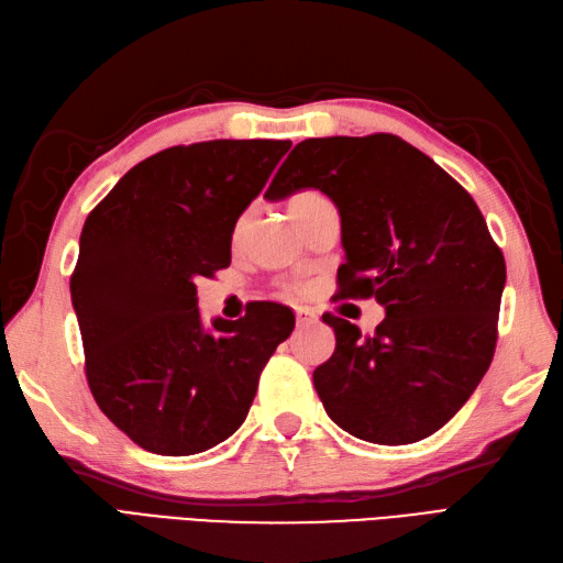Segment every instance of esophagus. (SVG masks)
<instances>
[{
	"label": "esophagus",
	"instance_id": "34e87169",
	"mask_svg": "<svg viewBox=\"0 0 563 563\" xmlns=\"http://www.w3.org/2000/svg\"><path fill=\"white\" fill-rule=\"evenodd\" d=\"M296 322H298V327H310V324L318 322V314H314L308 308H298L296 310Z\"/></svg>",
	"mask_w": 563,
	"mask_h": 563
}]
</instances>
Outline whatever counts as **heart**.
I'll return each instance as SVG.
<instances>
[{"label":"heart","instance_id":"obj_1","mask_svg":"<svg viewBox=\"0 0 563 563\" xmlns=\"http://www.w3.org/2000/svg\"><path fill=\"white\" fill-rule=\"evenodd\" d=\"M318 198H322L320 194H314V190H303V194H296L291 200H289V212L294 214L300 205H306V202H310V200H318ZM243 229H245V219H239V224H236V229H234V236L239 239L241 234H243Z\"/></svg>","mask_w":563,"mask_h":563}]
</instances>
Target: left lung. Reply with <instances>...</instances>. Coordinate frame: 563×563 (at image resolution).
Returning a JSON list of instances; mask_svg holds the SVG:
<instances>
[{
  "instance_id": "8db88e82",
  "label": "left lung",
  "mask_w": 563,
  "mask_h": 563,
  "mask_svg": "<svg viewBox=\"0 0 563 563\" xmlns=\"http://www.w3.org/2000/svg\"><path fill=\"white\" fill-rule=\"evenodd\" d=\"M320 188L341 217V298L385 306L373 336L327 312L332 358L312 373L341 430L413 444L459 413L497 346L506 265L483 212L440 164L399 135L298 143L265 198Z\"/></svg>"
}]
</instances>
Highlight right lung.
Returning <instances> with one entry per match:
<instances>
[{"instance_id":"add662e5","label":"right lung","mask_w":563,"mask_h":563,"mask_svg":"<svg viewBox=\"0 0 563 563\" xmlns=\"http://www.w3.org/2000/svg\"><path fill=\"white\" fill-rule=\"evenodd\" d=\"M291 141L176 145L135 164L80 234L71 300L88 387L102 413L159 456H190L234 434L294 312L260 303L205 329L196 279L231 263L236 219Z\"/></svg>"}]
</instances>
